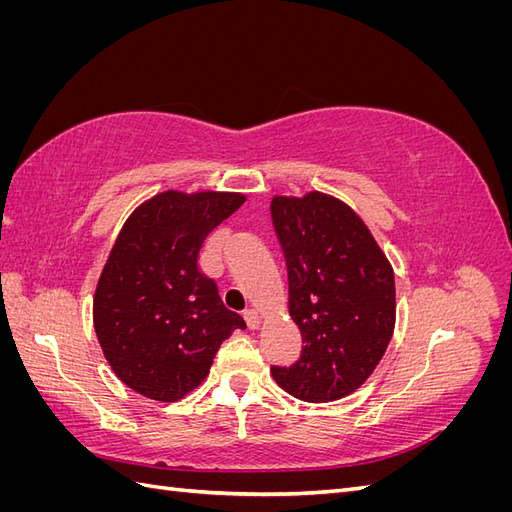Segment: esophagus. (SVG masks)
<instances>
[{
  "label": "esophagus",
  "mask_w": 512,
  "mask_h": 512,
  "mask_svg": "<svg viewBox=\"0 0 512 512\" xmlns=\"http://www.w3.org/2000/svg\"><path fill=\"white\" fill-rule=\"evenodd\" d=\"M245 322H247V327L250 329H258V324H260V312L258 309H254V307H250V309H245Z\"/></svg>",
  "instance_id": "34e87169"
}]
</instances>
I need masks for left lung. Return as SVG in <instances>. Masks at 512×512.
I'll return each instance as SVG.
<instances>
[{
    "label": "left lung",
    "instance_id": "obj_1",
    "mask_svg": "<svg viewBox=\"0 0 512 512\" xmlns=\"http://www.w3.org/2000/svg\"><path fill=\"white\" fill-rule=\"evenodd\" d=\"M271 218L288 267V312L303 339L301 359L271 367V376L309 404L342 399L374 374L393 337V267L335 196H273Z\"/></svg>",
    "mask_w": 512,
    "mask_h": 512
}]
</instances>
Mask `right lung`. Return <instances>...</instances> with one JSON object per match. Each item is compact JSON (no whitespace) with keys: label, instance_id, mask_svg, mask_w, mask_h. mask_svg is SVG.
I'll list each match as a JSON object with an SVG mask.
<instances>
[{"label":"right lung","instance_id":"obj_1","mask_svg":"<svg viewBox=\"0 0 512 512\" xmlns=\"http://www.w3.org/2000/svg\"><path fill=\"white\" fill-rule=\"evenodd\" d=\"M245 203L239 192L166 190L119 230L94 294V329L115 376L170 404L209 376L215 352L245 320L198 269L209 232Z\"/></svg>","mask_w":512,"mask_h":512}]
</instances>
